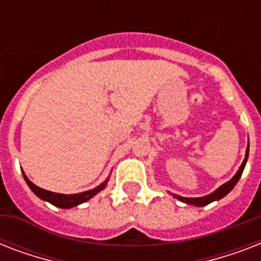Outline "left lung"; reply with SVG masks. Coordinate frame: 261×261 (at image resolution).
Here are the masks:
<instances>
[{
    "mask_svg": "<svg viewBox=\"0 0 261 261\" xmlns=\"http://www.w3.org/2000/svg\"><path fill=\"white\" fill-rule=\"evenodd\" d=\"M248 154H249V143H248V147H247V154H245V159H244L243 164H241V167H240L239 172L234 174V177L229 180L227 182H225L223 186H221L217 191H214L213 194L207 195V196H203V198H182V196H178V195H173L174 198L178 199V200H181L184 203H188V204H194V206H198V207H202V206H206L208 203L214 202V200H218V199H222L225 195H227L233 190V187L237 184V181L240 180L241 177V174H243L244 168H245V164H247V160H248Z\"/></svg>",
    "mask_w": 261,
    "mask_h": 261,
    "instance_id": "8db88e82",
    "label": "left lung"
}]
</instances>
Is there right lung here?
<instances>
[{
	"label": "right lung",
	"mask_w": 261,
	"mask_h": 261,
	"mask_svg": "<svg viewBox=\"0 0 261 261\" xmlns=\"http://www.w3.org/2000/svg\"><path fill=\"white\" fill-rule=\"evenodd\" d=\"M24 178H25L27 184L30 186V188L32 190L35 195H38L39 198L46 200V202H50L51 204H54L57 207H61V208H70V207H74L77 204H81V203L87 202L90 198H93L94 195L100 192L101 190L106 188V182L104 181L101 186H98L97 188L90 191H85V192H81V194H74V195H63V194H57V192H51V191H46L43 188H39L38 186H35L34 182L30 181L25 174L22 173Z\"/></svg>",
	"instance_id": "obj_1"
}]
</instances>
